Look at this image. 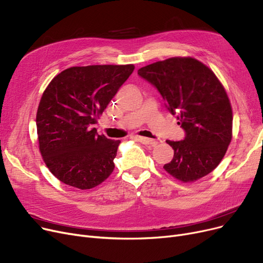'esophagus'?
Returning <instances> with one entry per match:
<instances>
[{"mask_svg":"<svg viewBox=\"0 0 263 263\" xmlns=\"http://www.w3.org/2000/svg\"><path fill=\"white\" fill-rule=\"evenodd\" d=\"M135 138H136L137 141H139V142H141V143H143V144H151L152 146H155V145L157 144V142H156L155 140L149 139V138H145V137L137 136V137H135Z\"/></svg>","mask_w":263,"mask_h":263,"instance_id":"34e87169","label":"esophagus"}]
</instances>
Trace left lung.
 I'll return each instance as SVG.
<instances>
[{"label": "left lung", "mask_w": 263, "mask_h": 263, "mask_svg": "<svg viewBox=\"0 0 263 263\" xmlns=\"http://www.w3.org/2000/svg\"><path fill=\"white\" fill-rule=\"evenodd\" d=\"M139 76L151 83L185 132L166 142L174 155L164 169L182 182L213 171L232 138V110L223 86L208 66L193 58H171L146 65Z\"/></svg>", "instance_id": "obj_1"}]
</instances>
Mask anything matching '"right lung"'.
Here are the masks:
<instances>
[{
  "label": "right lung",
  "mask_w": 263,
  "mask_h": 263,
  "mask_svg": "<svg viewBox=\"0 0 263 263\" xmlns=\"http://www.w3.org/2000/svg\"><path fill=\"white\" fill-rule=\"evenodd\" d=\"M135 66L90 65L67 68L45 90L36 115L40 149L53 176L90 190L115 169L120 140L98 135L94 125Z\"/></svg>",
  "instance_id": "right-lung-1"
}]
</instances>
